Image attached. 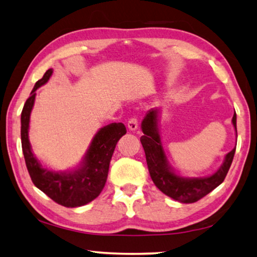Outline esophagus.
<instances>
[{
  "label": "esophagus",
  "instance_id": "34e87169",
  "mask_svg": "<svg viewBox=\"0 0 257 257\" xmlns=\"http://www.w3.org/2000/svg\"><path fill=\"white\" fill-rule=\"evenodd\" d=\"M128 128L129 130H133V132H135L138 128V121L136 118H132L129 119L128 121Z\"/></svg>",
  "mask_w": 257,
  "mask_h": 257
}]
</instances>
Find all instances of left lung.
Instances as JSON below:
<instances>
[{
	"instance_id": "obj_1",
	"label": "left lung",
	"mask_w": 257,
	"mask_h": 257,
	"mask_svg": "<svg viewBox=\"0 0 257 257\" xmlns=\"http://www.w3.org/2000/svg\"><path fill=\"white\" fill-rule=\"evenodd\" d=\"M236 119L237 116L234 112L232 123L237 133ZM142 129L144 135L141 137V142L145 151L151 178L155 186L167 196L181 203H195L223 182L232 163L236 147L225 155L223 164L214 175L207 178L187 179L175 175L169 168L159 135L158 110H152L147 113L145 119L143 120Z\"/></svg>"
}]
</instances>
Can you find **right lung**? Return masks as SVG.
<instances>
[{
  "label": "right lung",
  "instance_id": "1",
  "mask_svg": "<svg viewBox=\"0 0 257 257\" xmlns=\"http://www.w3.org/2000/svg\"><path fill=\"white\" fill-rule=\"evenodd\" d=\"M53 70L49 69L38 80L21 112V146L25 162L33 184L55 203L66 207L82 206L101 194L107 179L110 161L116 143L127 133L123 123H110L95 135L81 168L70 173H55L43 169L30 150L28 128L30 112L38 87L50 79Z\"/></svg>",
  "mask_w": 257,
  "mask_h": 257
}]
</instances>
